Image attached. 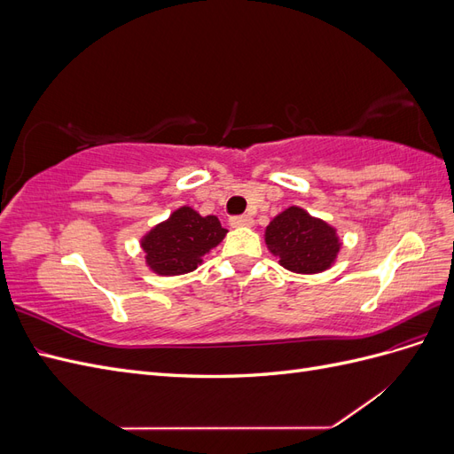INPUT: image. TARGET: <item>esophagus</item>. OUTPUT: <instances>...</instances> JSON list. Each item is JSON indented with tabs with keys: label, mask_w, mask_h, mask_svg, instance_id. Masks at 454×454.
Returning a JSON list of instances; mask_svg holds the SVG:
<instances>
[{
	"label": "esophagus",
	"mask_w": 454,
	"mask_h": 454,
	"mask_svg": "<svg viewBox=\"0 0 454 454\" xmlns=\"http://www.w3.org/2000/svg\"><path fill=\"white\" fill-rule=\"evenodd\" d=\"M229 225L235 227V229H239V227H252L254 225V217H250V215H235V217L229 219Z\"/></svg>",
	"instance_id": "obj_1"
}]
</instances>
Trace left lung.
<instances>
[{"instance_id": "1", "label": "left lung", "mask_w": 454, "mask_h": 454, "mask_svg": "<svg viewBox=\"0 0 454 454\" xmlns=\"http://www.w3.org/2000/svg\"><path fill=\"white\" fill-rule=\"evenodd\" d=\"M265 244L284 269L297 274H318L332 269L342 246L333 225L299 206H290L270 219Z\"/></svg>"}]
</instances>
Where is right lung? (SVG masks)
<instances>
[{
    "instance_id": "obj_1",
    "label": "right lung",
    "mask_w": 454,
    "mask_h": 454,
    "mask_svg": "<svg viewBox=\"0 0 454 454\" xmlns=\"http://www.w3.org/2000/svg\"><path fill=\"white\" fill-rule=\"evenodd\" d=\"M227 235L215 215H200L191 206H180L168 219L151 227L140 240L145 265L159 277H177L195 270L202 257Z\"/></svg>"
}]
</instances>
